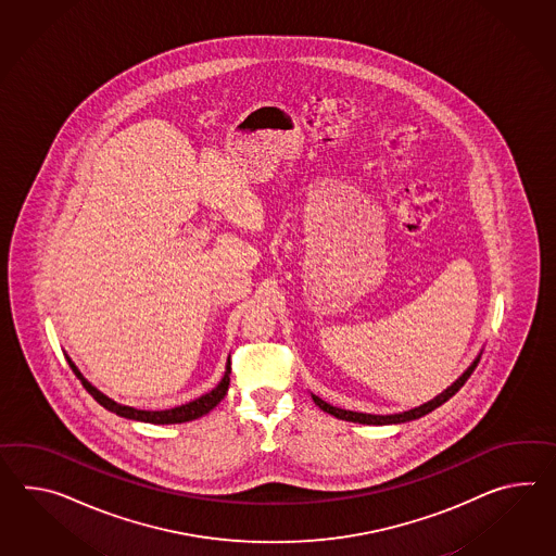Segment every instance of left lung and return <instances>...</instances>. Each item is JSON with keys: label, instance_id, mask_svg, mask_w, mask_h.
I'll return each mask as SVG.
<instances>
[{"label": "left lung", "instance_id": "left-lung-1", "mask_svg": "<svg viewBox=\"0 0 556 556\" xmlns=\"http://www.w3.org/2000/svg\"><path fill=\"white\" fill-rule=\"evenodd\" d=\"M478 362H480V359H476L475 364L468 367V369L462 374V378L456 379V381L447 388L446 392L435 395V397L430 400L428 404H424V406L420 407H414V409L404 412V414H392V416H371V414L348 412V409H339V407L329 406L327 402H324V400H321V397H317V395H313V402H315L317 406L321 407L324 412H327V414H331V416L339 418V420L355 421V424H367V426H371V424H374V426H386V424H402V421L418 420L421 416L430 414V412L435 409V407L446 404L447 400H450L454 393L458 392L462 386L468 381V378L472 376V371H475L476 366H478Z\"/></svg>", "mask_w": 556, "mask_h": 556}]
</instances>
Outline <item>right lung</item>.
<instances>
[{
  "mask_svg": "<svg viewBox=\"0 0 556 556\" xmlns=\"http://www.w3.org/2000/svg\"><path fill=\"white\" fill-rule=\"evenodd\" d=\"M68 364L70 367H72V371L76 374V378L80 379L81 386L86 388V392L90 393L100 406L106 407L109 412H114L116 416H123V418H128V420L149 421V424H182V421L197 420V418L208 414L213 407L217 406L218 402L227 395V390H229L230 362L227 364L225 378L220 379V383H218L213 392L204 393L199 400L189 402V404H185V406L163 409V412H147V409L121 406V404L112 402L104 393L98 392L94 386H90V383L84 379L80 371H78V367L74 366L70 359Z\"/></svg>",
  "mask_w": 556,
  "mask_h": 556,
  "instance_id": "obj_1",
  "label": "right lung"
}]
</instances>
